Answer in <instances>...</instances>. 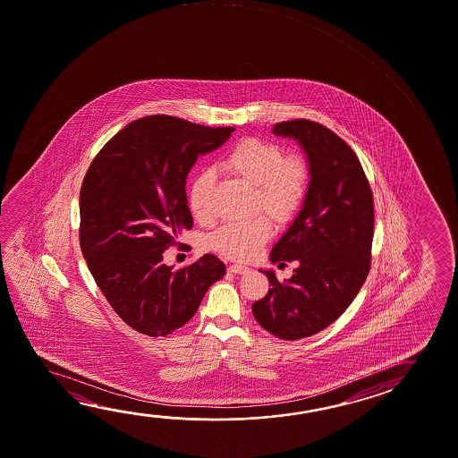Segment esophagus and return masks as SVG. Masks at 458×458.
I'll use <instances>...</instances> for the list:
<instances>
[{
    "label": "esophagus",
    "instance_id": "obj_1",
    "mask_svg": "<svg viewBox=\"0 0 458 458\" xmlns=\"http://www.w3.org/2000/svg\"><path fill=\"white\" fill-rule=\"evenodd\" d=\"M228 271H232V273H236V275H244V273H249L250 268L248 267H244V265H238V263H234V265H230L228 267Z\"/></svg>",
    "mask_w": 458,
    "mask_h": 458
}]
</instances>
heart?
I'll return each instance as SVG.
<instances>
[{"instance_id": "1", "label": "heart", "mask_w": 458, "mask_h": 458, "mask_svg": "<svg viewBox=\"0 0 458 458\" xmlns=\"http://www.w3.org/2000/svg\"><path fill=\"white\" fill-rule=\"evenodd\" d=\"M220 167L255 188V210H263L276 222H285L299 209L308 187L307 161L299 155H283L276 143L249 137L236 143L224 157ZM214 173L206 169L196 175L188 190L191 216L209 224V193ZM270 222L255 217L248 222H232L220 226L209 238V246L233 260H250L260 254L271 238Z\"/></svg>"}]
</instances>
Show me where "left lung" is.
<instances>
[{"instance_id":"obj_1","label":"left lung","mask_w":458,"mask_h":458,"mask_svg":"<svg viewBox=\"0 0 458 458\" xmlns=\"http://www.w3.org/2000/svg\"><path fill=\"white\" fill-rule=\"evenodd\" d=\"M273 132L295 139L307 153L310 185L293 225L271 249L273 263L299 262L279 283L263 271L271 289L254 301L257 323L283 340L315 335L350 307L370 270L374 198L352 147L319 123H277Z\"/></svg>"}]
</instances>
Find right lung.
Wrapping results in <instances>:
<instances>
[{
  "label": "right lung",
  "instance_id": "add662e5",
  "mask_svg": "<svg viewBox=\"0 0 458 458\" xmlns=\"http://www.w3.org/2000/svg\"><path fill=\"white\" fill-rule=\"evenodd\" d=\"M233 131L169 114L145 116L113 135L84 175L81 252L116 315L140 334L165 337L182 327L225 275L216 255L173 270L163 252L193 226L185 193L191 165Z\"/></svg>",
  "mask_w": 458,
  "mask_h": 458
}]
</instances>
